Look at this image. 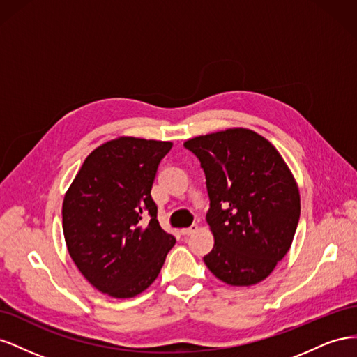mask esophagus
<instances>
[{
	"mask_svg": "<svg viewBox=\"0 0 357 357\" xmlns=\"http://www.w3.org/2000/svg\"><path fill=\"white\" fill-rule=\"evenodd\" d=\"M197 229H198V226H197V225H192L190 228H185V229H181V231H180V234H181L183 236H188V235H190V234L195 232Z\"/></svg>",
	"mask_w": 357,
	"mask_h": 357,
	"instance_id": "1",
	"label": "esophagus"
}]
</instances>
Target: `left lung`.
<instances>
[{
    "label": "left lung",
    "mask_w": 357,
    "mask_h": 357,
    "mask_svg": "<svg viewBox=\"0 0 357 357\" xmlns=\"http://www.w3.org/2000/svg\"><path fill=\"white\" fill-rule=\"evenodd\" d=\"M205 172L207 223L214 236L204 262L220 282L253 286L289 252L301 214L296 180L278 150L247 128L185 142Z\"/></svg>",
    "instance_id": "obj_1"
}]
</instances>
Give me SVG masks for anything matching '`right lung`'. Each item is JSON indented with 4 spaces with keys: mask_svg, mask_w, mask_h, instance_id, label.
<instances>
[{
    "mask_svg": "<svg viewBox=\"0 0 357 357\" xmlns=\"http://www.w3.org/2000/svg\"><path fill=\"white\" fill-rule=\"evenodd\" d=\"M171 147L158 139H110L84 159L63 197L68 253L83 277L112 298L144 291L176 244L159 226L150 195L159 162Z\"/></svg>",
    "mask_w": 357,
    "mask_h": 357,
    "instance_id": "obj_1",
    "label": "right lung"
}]
</instances>
